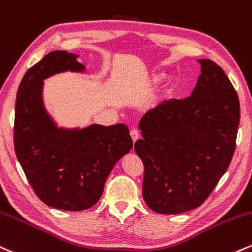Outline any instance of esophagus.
Returning <instances> with one entry per match:
<instances>
[{
	"label": "esophagus",
	"mask_w": 252,
	"mask_h": 252,
	"mask_svg": "<svg viewBox=\"0 0 252 252\" xmlns=\"http://www.w3.org/2000/svg\"><path fill=\"white\" fill-rule=\"evenodd\" d=\"M130 136H131V138H132V141H134V143L136 141H137V139L139 138V132L137 131V130H135V129H132L131 131H130Z\"/></svg>",
	"instance_id": "obj_1"
}]
</instances>
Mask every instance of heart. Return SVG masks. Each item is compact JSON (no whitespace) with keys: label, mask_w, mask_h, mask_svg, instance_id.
Instances as JSON below:
<instances>
[{"label":"heart","mask_w":252,"mask_h":252,"mask_svg":"<svg viewBox=\"0 0 252 252\" xmlns=\"http://www.w3.org/2000/svg\"><path fill=\"white\" fill-rule=\"evenodd\" d=\"M166 78H168V74H166L165 71H154L149 76L148 82H149V86L151 88H156V87H159L160 84L164 83ZM174 92H175V88L171 87L170 89L166 92V95L170 96L171 94H174Z\"/></svg>","instance_id":"obj_1"}]
</instances>
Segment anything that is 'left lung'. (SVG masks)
Here are the masks:
<instances>
[{
    "label": "left lung",
    "mask_w": 252,
    "mask_h": 252,
    "mask_svg": "<svg viewBox=\"0 0 252 252\" xmlns=\"http://www.w3.org/2000/svg\"><path fill=\"white\" fill-rule=\"evenodd\" d=\"M201 75L191 95L150 109L139 121L135 151L144 164L143 199L157 214L198 208L225 174L239 126L237 93L223 69L197 60Z\"/></svg>",
    "instance_id": "1"
}]
</instances>
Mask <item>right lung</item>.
I'll return each mask as SVG.
<instances>
[{"instance_id":"add662e5","label":"right lung","mask_w":252,"mask_h":252,"mask_svg":"<svg viewBox=\"0 0 252 252\" xmlns=\"http://www.w3.org/2000/svg\"><path fill=\"white\" fill-rule=\"evenodd\" d=\"M77 54L49 53L26 72L15 104V153L36 195L51 208L81 211L101 198L105 180L132 148L124 124L60 126L47 110L44 81L61 72L86 74Z\"/></svg>"}]
</instances>
